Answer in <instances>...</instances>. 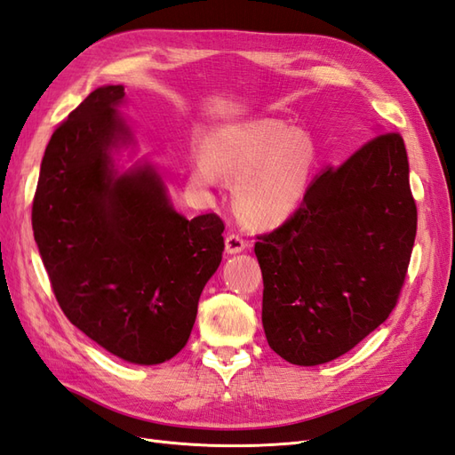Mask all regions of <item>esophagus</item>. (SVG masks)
<instances>
[{
    "label": "esophagus",
    "instance_id": "34e87169",
    "mask_svg": "<svg viewBox=\"0 0 455 455\" xmlns=\"http://www.w3.org/2000/svg\"><path fill=\"white\" fill-rule=\"evenodd\" d=\"M246 246H248V242L243 240L242 236H238V235H228L225 238V250H227V253H240V251L246 250Z\"/></svg>",
    "mask_w": 455,
    "mask_h": 455
}]
</instances>
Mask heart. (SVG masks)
Listing matches in <instances>:
<instances>
[{
	"label": "heart",
	"mask_w": 455,
	"mask_h": 455,
	"mask_svg": "<svg viewBox=\"0 0 455 455\" xmlns=\"http://www.w3.org/2000/svg\"><path fill=\"white\" fill-rule=\"evenodd\" d=\"M315 144L301 128L278 119H255L220 126L205 144V157L192 165V182L212 188L223 174L236 179L235 207L250 227H273L286 219L304 197Z\"/></svg>",
	"instance_id": "b5f03b06"
}]
</instances>
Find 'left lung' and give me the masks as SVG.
<instances>
[{
	"mask_svg": "<svg viewBox=\"0 0 455 455\" xmlns=\"http://www.w3.org/2000/svg\"><path fill=\"white\" fill-rule=\"evenodd\" d=\"M417 232L403 138L380 132L327 167L284 225L258 236L267 342L294 365L344 355L398 301Z\"/></svg>",
	"mask_w": 455,
	"mask_h": 455,
	"instance_id": "left-lung-1",
	"label": "left lung"
}]
</instances>
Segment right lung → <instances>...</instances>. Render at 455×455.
Wrapping results in <instances>:
<instances>
[{
	"label": "right lung",
	"instance_id": "1",
	"mask_svg": "<svg viewBox=\"0 0 455 455\" xmlns=\"http://www.w3.org/2000/svg\"><path fill=\"white\" fill-rule=\"evenodd\" d=\"M124 88L101 86L57 126L40 167L32 230L67 319L109 354L138 365L177 355L197 301L223 259L215 213L174 212L151 163L119 172L134 144L121 119Z\"/></svg>",
	"mask_w": 455,
	"mask_h": 455
}]
</instances>
